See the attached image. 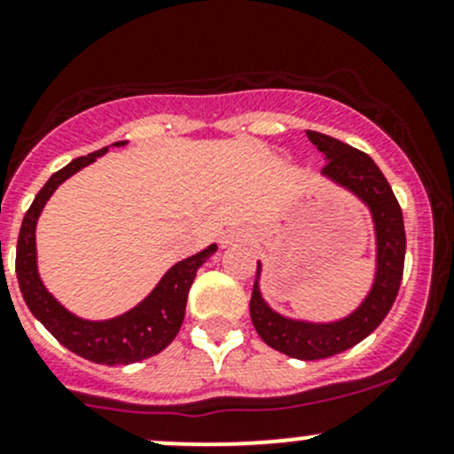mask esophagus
<instances>
[{"instance_id": "obj_1", "label": "esophagus", "mask_w": 454, "mask_h": 454, "mask_svg": "<svg viewBox=\"0 0 454 454\" xmlns=\"http://www.w3.org/2000/svg\"><path fill=\"white\" fill-rule=\"evenodd\" d=\"M248 239L246 231L241 228H232V231H226L222 235V246H232V244H241V241Z\"/></svg>"}]
</instances>
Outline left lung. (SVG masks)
Segmentation results:
<instances>
[{
    "label": "left lung",
    "instance_id": "8db88e82",
    "mask_svg": "<svg viewBox=\"0 0 454 454\" xmlns=\"http://www.w3.org/2000/svg\"><path fill=\"white\" fill-rule=\"evenodd\" d=\"M308 138L327 160L323 167V177L354 193L369 208L375 232L373 283L363 303L342 318L329 323L290 318L270 308L261 294L263 265L259 261L253 299H250V318L261 340L272 349L290 358L320 360L351 349L364 340L393 308L404 272L406 232L400 204L387 177L367 153L318 131H308Z\"/></svg>",
    "mask_w": 454,
    "mask_h": 454
}]
</instances>
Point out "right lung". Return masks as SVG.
I'll return each mask as SVG.
<instances>
[{"instance_id":"obj_1","label":"right lung","mask_w":454,"mask_h":454,"mask_svg":"<svg viewBox=\"0 0 454 454\" xmlns=\"http://www.w3.org/2000/svg\"><path fill=\"white\" fill-rule=\"evenodd\" d=\"M125 142H114L112 146H125ZM109 146L94 151V153L83 155V158L72 160L67 167L54 173L43 189L36 193L35 201L26 213L24 222H21L20 239H17V281H20V290L24 294L26 305L70 351H74L81 358L90 360L96 364H131L140 363V360L151 358V356L160 354L167 349L173 342V338L180 332L182 323H184L186 312V299H189V290L195 281V274L210 259V254L217 253V244H210L201 253L189 256V259L177 261L176 265L164 272L158 286L140 301L136 308L129 312L114 316L107 320H87L81 316L72 314L70 309L63 308L57 299L48 292L39 277V268H36V222L52 198L54 191L74 176L76 171L87 167V164L96 162V158L107 153Z\"/></svg>"}]
</instances>
